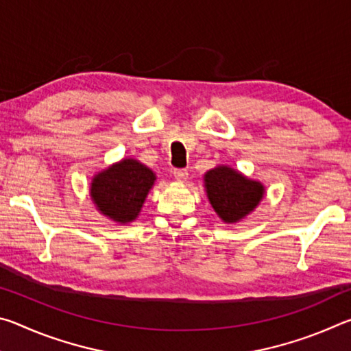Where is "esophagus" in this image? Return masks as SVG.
<instances>
[{
    "instance_id": "34e87169",
    "label": "esophagus",
    "mask_w": 351,
    "mask_h": 351,
    "mask_svg": "<svg viewBox=\"0 0 351 351\" xmlns=\"http://www.w3.org/2000/svg\"><path fill=\"white\" fill-rule=\"evenodd\" d=\"M173 176L178 181H186L187 180V170L184 169H175L173 170Z\"/></svg>"
}]
</instances>
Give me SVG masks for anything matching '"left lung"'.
Masks as SVG:
<instances>
[{
    "label": "left lung",
    "instance_id": "8db88e82",
    "mask_svg": "<svg viewBox=\"0 0 351 351\" xmlns=\"http://www.w3.org/2000/svg\"><path fill=\"white\" fill-rule=\"evenodd\" d=\"M204 189L213 210L226 224H235L255 210L263 199V182L229 165H217L204 173Z\"/></svg>",
    "mask_w": 351,
    "mask_h": 351
}]
</instances>
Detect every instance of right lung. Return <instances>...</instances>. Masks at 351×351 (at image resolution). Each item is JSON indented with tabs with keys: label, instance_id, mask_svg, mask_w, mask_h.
<instances>
[{
	"label": "right lung",
	"instance_id": "add662e5",
	"mask_svg": "<svg viewBox=\"0 0 351 351\" xmlns=\"http://www.w3.org/2000/svg\"><path fill=\"white\" fill-rule=\"evenodd\" d=\"M156 173L134 158H123L91 178L90 197L97 212L116 224L139 217Z\"/></svg>",
	"mask_w": 351,
	"mask_h": 351
}]
</instances>
